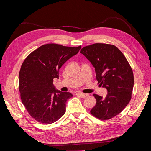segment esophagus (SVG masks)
Returning <instances> with one entry per match:
<instances>
[{
  "label": "esophagus",
  "instance_id": "esophagus-1",
  "mask_svg": "<svg viewBox=\"0 0 151 151\" xmlns=\"http://www.w3.org/2000/svg\"><path fill=\"white\" fill-rule=\"evenodd\" d=\"M76 95H77V96H79L80 97L83 98H86V97H87V96H88V94H85V93H76Z\"/></svg>",
  "mask_w": 151,
  "mask_h": 151
}]
</instances>
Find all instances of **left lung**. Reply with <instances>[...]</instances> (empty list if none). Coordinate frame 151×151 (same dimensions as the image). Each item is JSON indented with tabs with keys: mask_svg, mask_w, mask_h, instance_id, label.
Here are the masks:
<instances>
[{
	"mask_svg": "<svg viewBox=\"0 0 151 151\" xmlns=\"http://www.w3.org/2000/svg\"><path fill=\"white\" fill-rule=\"evenodd\" d=\"M81 53L95 68L98 84L108 90L105 98L94 94L96 104L90 113L106 120L120 113L132 98L134 78L132 68L120 50L113 45L94 43L83 47Z\"/></svg>",
	"mask_w": 151,
	"mask_h": 151,
	"instance_id": "8db88e82",
	"label": "left lung"
}]
</instances>
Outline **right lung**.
<instances>
[{
    "label": "right lung",
    "mask_w": 151,
    "mask_h": 151,
    "mask_svg": "<svg viewBox=\"0 0 151 151\" xmlns=\"http://www.w3.org/2000/svg\"><path fill=\"white\" fill-rule=\"evenodd\" d=\"M81 48L45 44L24 60L19 74L21 99L35 120L51 124L65 114L66 102L73 95L55 89L53 79H58L59 69Z\"/></svg>",
    "instance_id": "right-lung-1"
}]
</instances>
